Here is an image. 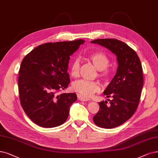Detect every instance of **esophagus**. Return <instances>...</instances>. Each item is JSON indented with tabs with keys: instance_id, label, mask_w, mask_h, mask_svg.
Here are the masks:
<instances>
[{
	"instance_id": "1",
	"label": "esophagus",
	"mask_w": 158,
	"mask_h": 158,
	"mask_svg": "<svg viewBox=\"0 0 158 158\" xmlns=\"http://www.w3.org/2000/svg\"><path fill=\"white\" fill-rule=\"evenodd\" d=\"M78 100H81V101H91V100L89 98H87V97H81L80 95H78Z\"/></svg>"
}]
</instances>
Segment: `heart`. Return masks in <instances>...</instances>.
<instances>
[{
  "mask_svg": "<svg viewBox=\"0 0 158 158\" xmlns=\"http://www.w3.org/2000/svg\"><path fill=\"white\" fill-rule=\"evenodd\" d=\"M89 60L94 66L99 71V77L106 79L109 76V71L106 67L108 66L110 60L108 56L101 52H93L89 56ZM80 61L78 58H75L71 67V75L73 77H78L80 74ZM100 84L96 81L80 80L76 81L72 85V89L84 97H91L94 93L100 90Z\"/></svg>",
  "mask_w": 158,
  "mask_h": 158,
  "instance_id": "1",
  "label": "heart"
}]
</instances>
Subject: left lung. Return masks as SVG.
I'll list each match as a JSON object with an SVG mask.
<instances>
[{"mask_svg": "<svg viewBox=\"0 0 158 158\" xmlns=\"http://www.w3.org/2000/svg\"><path fill=\"white\" fill-rule=\"evenodd\" d=\"M110 50L117 56V72L104 91L107 98L101 101L99 111L93 117L98 127L113 128L123 124L135 112L143 86L141 61L134 50L127 44L116 39H98L91 41Z\"/></svg>", "mask_w": 158, "mask_h": 158, "instance_id": "obj_1", "label": "left lung"}]
</instances>
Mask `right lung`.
<instances>
[{
  "instance_id": "obj_1",
  "label": "right lung",
  "mask_w": 158,
  "mask_h": 158,
  "mask_svg": "<svg viewBox=\"0 0 158 158\" xmlns=\"http://www.w3.org/2000/svg\"><path fill=\"white\" fill-rule=\"evenodd\" d=\"M84 42L78 40L45 43L23 58L18 79L20 102L35 124L52 128L66 121L77 96L75 93H56L69 84L70 56Z\"/></svg>"
}]
</instances>
